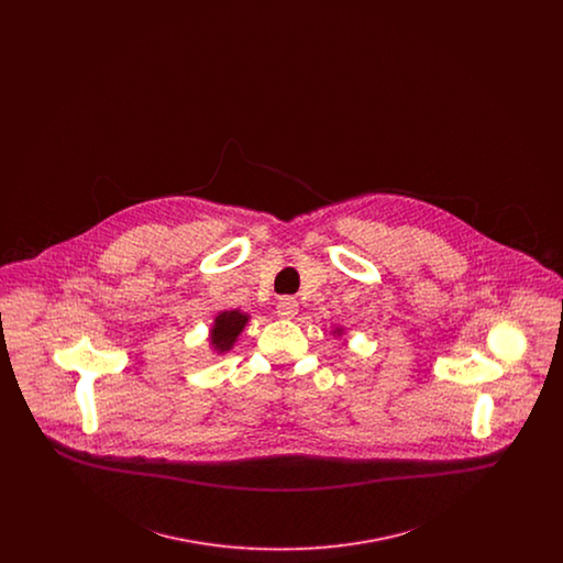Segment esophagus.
<instances>
[{
	"instance_id": "esophagus-1",
	"label": "esophagus",
	"mask_w": 563,
	"mask_h": 563,
	"mask_svg": "<svg viewBox=\"0 0 563 563\" xmlns=\"http://www.w3.org/2000/svg\"><path fill=\"white\" fill-rule=\"evenodd\" d=\"M297 310H299V306H297L294 297H280L278 303H276V314L280 319H294Z\"/></svg>"
}]
</instances>
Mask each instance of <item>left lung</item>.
<instances>
[{"label":"left lung","mask_w":563,"mask_h":563,"mask_svg":"<svg viewBox=\"0 0 563 563\" xmlns=\"http://www.w3.org/2000/svg\"><path fill=\"white\" fill-rule=\"evenodd\" d=\"M335 333H338V335H340V333H342V329H335Z\"/></svg>","instance_id":"left-lung-1"}]
</instances>
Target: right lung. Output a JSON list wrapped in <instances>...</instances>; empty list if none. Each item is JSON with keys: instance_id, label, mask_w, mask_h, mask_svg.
I'll return each mask as SVG.
<instances>
[{"instance_id": "right-lung-1", "label": "right lung", "mask_w": 563, "mask_h": 563, "mask_svg": "<svg viewBox=\"0 0 563 563\" xmlns=\"http://www.w3.org/2000/svg\"><path fill=\"white\" fill-rule=\"evenodd\" d=\"M246 322H249V314H244L241 310L219 312L214 317L211 338H209L213 350L221 354V352H228V350L232 349Z\"/></svg>"}]
</instances>
